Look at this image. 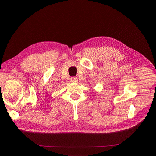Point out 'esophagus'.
<instances>
[{
    "instance_id": "obj_1",
    "label": "esophagus",
    "mask_w": 156,
    "mask_h": 156,
    "mask_svg": "<svg viewBox=\"0 0 156 156\" xmlns=\"http://www.w3.org/2000/svg\"><path fill=\"white\" fill-rule=\"evenodd\" d=\"M70 81L72 82H78V78L76 77H72L70 78Z\"/></svg>"
}]
</instances>
